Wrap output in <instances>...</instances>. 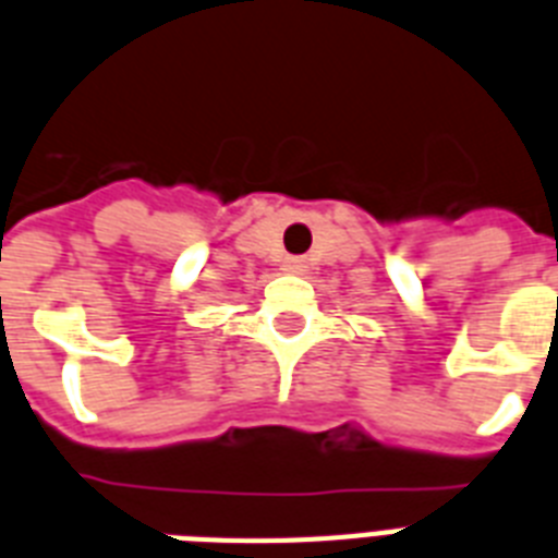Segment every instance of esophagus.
Returning <instances> with one entry per match:
<instances>
[{"instance_id":"34e87169","label":"esophagus","mask_w":558,"mask_h":558,"mask_svg":"<svg viewBox=\"0 0 558 558\" xmlns=\"http://www.w3.org/2000/svg\"><path fill=\"white\" fill-rule=\"evenodd\" d=\"M287 269L289 271H301L303 264H301V260H298V257H292V260H287Z\"/></svg>"}]
</instances>
